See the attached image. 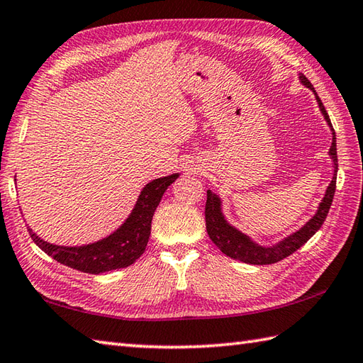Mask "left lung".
I'll return each instance as SVG.
<instances>
[{
	"label": "left lung",
	"mask_w": 363,
	"mask_h": 363,
	"mask_svg": "<svg viewBox=\"0 0 363 363\" xmlns=\"http://www.w3.org/2000/svg\"><path fill=\"white\" fill-rule=\"evenodd\" d=\"M299 79L306 87H309L315 94V98H317L318 106H320V111L323 115H325L328 125L330 130H333V145H330L329 148V156L334 162V177L329 184L325 198H323V201L318 206L317 213H315L303 228L296 230V233L285 237L284 240H281L279 243H276L273 246H260L257 243H254L248 235L242 234L240 230L235 229L234 226H230L225 220V217H223L220 198L215 194H212L211 190H207V201H206V212H204L207 234H209L211 240L218 246L223 254H226V256L230 259L245 262V264L272 265L285 257H289L290 254L299 250L301 246L309 240V238L323 226V223H325L328 212L330 209V204H333L334 194H335V182H337V169H338L335 130L333 128V123H330V118L325 109V106H323L321 99L317 95V91H315L311 81L307 79L304 74H299Z\"/></svg>",
	"instance_id": "8db88e82"
}]
</instances>
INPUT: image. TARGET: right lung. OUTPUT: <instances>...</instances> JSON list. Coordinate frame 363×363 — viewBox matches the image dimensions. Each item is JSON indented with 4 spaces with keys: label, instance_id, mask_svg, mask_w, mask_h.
Wrapping results in <instances>:
<instances>
[{
    "label": "right lung",
    "instance_id": "obj_1",
    "mask_svg": "<svg viewBox=\"0 0 363 363\" xmlns=\"http://www.w3.org/2000/svg\"><path fill=\"white\" fill-rule=\"evenodd\" d=\"M177 173L159 177L146 184L130 212L129 218L103 240L84 246H59L42 240L29 229L34 243L54 260L78 272L99 274L112 269L126 268L142 256L151 234L152 215L169 184L177 179Z\"/></svg>",
    "mask_w": 363,
    "mask_h": 363
}]
</instances>
